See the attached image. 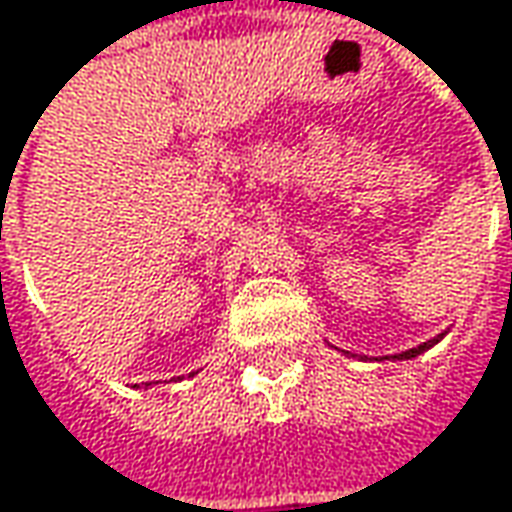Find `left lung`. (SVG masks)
I'll return each instance as SVG.
<instances>
[{
  "label": "left lung",
  "mask_w": 512,
  "mask_h": 512,
  "mask_svg": "<svg viewBox=\"0 0 512 512\" xmlns=\"http://www.w3.org/2000/svg\"><path fill=\"white\" fill-rule=\"evenodd\" d=\"M440 338H443V335H437V338H434V341H425V344H420V347L408 349V352H402V355H393V358H417V355H420V352H425V349H428V347H434V344H437V341H440Z\"/></svg>",
  "instance_id": "obj_1"
}]
</instances>
